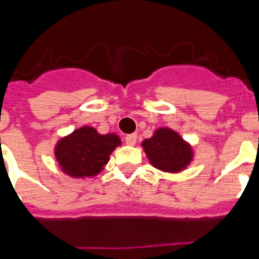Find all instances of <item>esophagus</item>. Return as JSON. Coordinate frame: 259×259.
Here are the masks:
<instances>
[{
  "instance_id": "obj_1",
  "label": "esophagus",
  "mask_w": 259,
  "mask_h": 259,
  "mask_svg": "<svg viewBox=\"0 0 259 259\" xmlns=\"http://www.w3.org/2000/svg\"><path fill=\"white\" fill-rule=\"evenodd\" d=\"M125 142L127 144V145L133 146L136 142H137V136L136 134H127L125 137Z\"/></svg>"
}]
</instances>
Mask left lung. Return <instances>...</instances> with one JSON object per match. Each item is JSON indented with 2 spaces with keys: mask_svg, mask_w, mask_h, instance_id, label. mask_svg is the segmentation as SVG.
I'll use <instances>...</instances> for the list:
<instances>
[{
  "mask_svg": "<svg viewBox=\"0 0 259 259\" xmlns=\"http://www.w3.org/2000/svg\"><path fill=\"white\" fill-rule=\"evenodd\" d=\"M150 164L165 172H180L192 160V149L183 138L168 127L158 129L154 136L142 142Z\"/></svg>",
  "mask_w": 259,
  "mask_h": 259,
  "instance_id": "1",
  "label": "left lung"
}]
</instances>
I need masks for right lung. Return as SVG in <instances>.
Masks as SVG:
<instances>
[{"label":"right lung","mask_w":259,"mask_h":259,"mask_svg":"<svg viewBox=\"0 0 259 259\" xmlns=\"http://www.w3.org/2000/svg\"><path fill=\"white\" fill-rule=\"evenodd\" d=\"M118 145H121V140L117 134L102 136L94 127L83 126L58 142L55 157L68 176H95L103 169L110 153Z\"/></svg>","instance_id":"add662e5"}]
</instances>
